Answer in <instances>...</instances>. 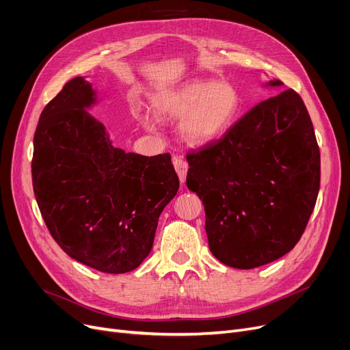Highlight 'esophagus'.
<instances>
[{
	"mask_svg": "<svg viewBox=\"0 0 350 350\" xmlns=\"http://www.w3.org/2000/svg\"><path fill=\"white\" fill-rule=\"evenodd\" d=\"M173 165H174V170L177 172V176L180 178L181 183L186 181L187 177V170H189V164L185 159H181L180 156H174L173 157Z\"/></svg>",
	"mask_w": 350,
	"mask_h": 350,
	"instance_id": "obj_1",
	"label": "esophagus"
}]
</instances>
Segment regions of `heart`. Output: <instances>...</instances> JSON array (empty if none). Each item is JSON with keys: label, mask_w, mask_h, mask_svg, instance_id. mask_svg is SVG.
Here are the masks:
<instances>
[{"label": "heart", "mask_w": 350, "mask_h": 350, "mask_svg": "<svg viewBox=\"0 0 350 350\" xmlns=\"http://www.w3.org/2000/svg\"><path fill=\"white\" fill-rule=\"evenodd\" d=\"M154 113L161 119H181L180 135L187 143L203 146L221 139L241 109L238 89L227 81H193L157 96ZM152 126L149 118H142Z\"/></svg>", "instance_id": "1"}]
</instances>
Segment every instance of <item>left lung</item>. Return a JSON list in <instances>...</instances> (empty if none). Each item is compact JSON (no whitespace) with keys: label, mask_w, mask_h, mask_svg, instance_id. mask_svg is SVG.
I'll use <instances>...</instances> for the list:
<instances>
[{"label":"left lung","mask_w":350,"mask_h":350,"mask_svg":"<svg viewBox=\"0 0 350 350\" xmlns=\"http://www.w3.org/2000/svg\"><path fill=\"white\" fill-rule=\"evenodd\" d=\"M186 157V185L203 200L208 247L219 262L252 269L297 245L318 198L321 153L295 90L262 100Z\"/></svg>","instance_id":"8db88e82"}]
</instances>
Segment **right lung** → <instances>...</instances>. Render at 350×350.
<instances>
[{
    "label": "right lung",
    "mask_w": 350,
    "mask_h": 350,
    "mask_svg": "<svg viewBox=\"0 0 350 350\" xmlns=\"http://www.w3.org/2000/svg\"><path fill=\"white\" fill-rule=\"evenodd\" d=\"M92 85L70 79L42 110L33 135L32 186L58 245L90 268L124 273L153 247L159 217L178 190L169 153H126L90 116Z\"/></svg>",
    "instance_id": "obj_1"
}]
</instances>
